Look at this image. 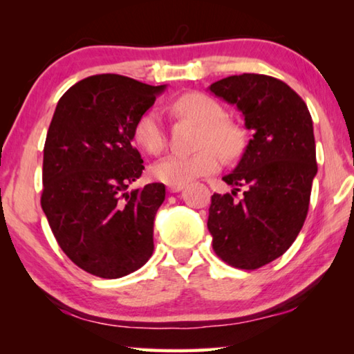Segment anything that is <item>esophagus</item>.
I'll return each instance as SVG.
<instances>
[{
    "label": "esophagus",
    "instance_id": "esophagus-1",
    "mask_svg": "<svg viewBox=\"0 0 354 354\" xmlns=\"http://www.w3.org/2000/svg\"><path fill=\"white\" fill-rule=\"evenodd\" d=\"M185 187V184H178V185H169L170 194H176V192H181Z\"/></svg>",
    "mask_w": 354,
    "mask_h": 354
}]
</instances>
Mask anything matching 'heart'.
<instances>
[{"label":"heart","instance_id":"heart-1","mask_svg":"<svg viewBox=\"0 0 354 354\" xmlns=\"http://www.w3.org/2000/svg\"><path fill=\"white\" fill-rule=\"evenodd\" d=\"M175 111L201 124L198 151L192 154H170L151 167V175L158 181L178 185L187 184L196 178L212 175L221 165V154L227 159L236 158L243 148V131L227 122L226 112L214 98L205 93H185L175 101ZM134 140L149 154H159L165 148L167 134L160 113L147 111L137 120ZM219 151L217 152L216 149Z\"/></svg>","mask_w":354,"mask_h":354}]
</instances>
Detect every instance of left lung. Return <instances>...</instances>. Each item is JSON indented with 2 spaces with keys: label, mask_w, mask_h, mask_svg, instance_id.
<instances>
[{
  "label": "left lung",
  "mask_w": 354,
  "mask_h": 354,
  "mask_svg": "<svg viewBox=\"0 0 354 354\" xmlns=\"http://www.w3.org/2000/svg\"><path fill=\"white\" fill-rule=\"evenodd\" d=\"M209 91L237 107L253 137L223 176L231 194L212 195L207 230L221 261L254 270L283 256L306 220L317 175L313 118L298 93L272 76H227Z\"/></svg>",
  "instance_id": "8db88e82"
}]
</instances>
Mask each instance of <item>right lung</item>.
I'll use <instances>...</instances> for the list:
<instances>
[{"mask_svg":"<svg viewBox=\"0 0 354 354\" xmlns=\"http://www.w3.org/2000/svg\"><path fill=\"white\" fill-rule=\"evenodd\" d=\"M167 86L120 75L86 77L56 106L44 148L41 209L59 247L77 267L115 279L151 257L165 185L128 190L142 176L134 127Z\"/></svg>","mask_w":354,"mask_h":354,"instance_id":"right-lung-1","label":"right lung"}]
</instances>
